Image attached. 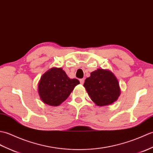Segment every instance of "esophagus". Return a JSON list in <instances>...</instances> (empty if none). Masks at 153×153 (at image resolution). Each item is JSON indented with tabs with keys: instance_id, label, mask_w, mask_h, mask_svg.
Segmentation results:
<instances>
[{
	"instance_id": "esophagus-1",
	"label": "esophagus",
	"mask_w": 153,
	"mask_h": 153,
	"mask_svg": "<svg viewBox=\"0 0 153 153\" xmlns=\"http://www.w3.org/2000/svg\"><path fill=\"white\" fill-rule=\"evenodd\" d=\"M80 84H84V79H80Z\"/></svg>"
}]
</instances>
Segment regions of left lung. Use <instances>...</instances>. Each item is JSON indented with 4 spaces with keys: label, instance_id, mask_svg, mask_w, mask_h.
I'll use <instances>...</instances> for the list:
<instances>
[{
    "label": "left lung",
    "instance_id": "obj_1",
    "mask_svg": "<svg viewBox=\"0 0 153 153\" xmlns=\"http://www.w3.org/2000/svg\"><path fill=\"white\" fill-rule=\"evenodd\" d=\"M91 100L98 106L113 103L120 94L117 78L108 70L99 69L91 72L84 84Z\"/></svg>",
    "mask_w": 153,
    "mask_h": 153
}]
</instances>
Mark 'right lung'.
<instances>
[{
    "instance_id": "add662e5",
    "label": "right lung",
    "mask_w": 153,
    "mask_h": 153,
    "mask_svg": "<svg viewBox=\"0 0 153 153\" xmlns=\"http://www.w3.org/2000/svg\"><path fill=\"white\" fill-rule=\"evenodd\" d=\"M79 83L78 79H69L62 68H52L43 74L40 80V97L46 104L58 106Z\"/></svg>"
}]
</instances>
